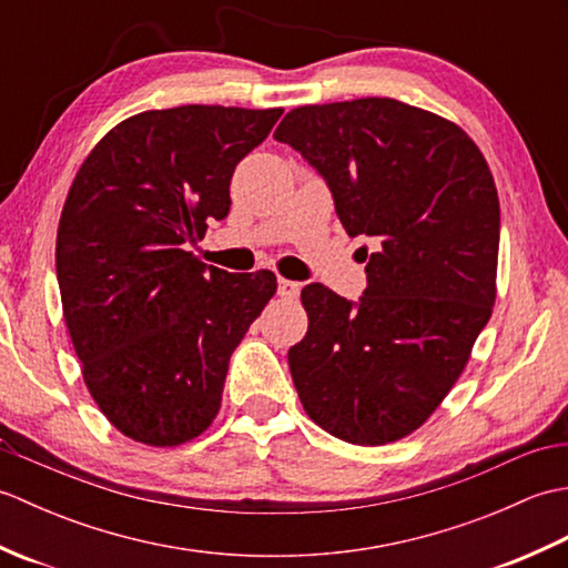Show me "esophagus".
<instances>
[{
    "label": "esophagus",
    "instance_id": "1",
    "mask_svg": "<svg viewBox=\"0 0 568 568\" xmlns=\"http://www.w3.org/2000/svg\"><path fill=\"white\" fill-rule=\"evenodd\" d=\"M277 295H281L283 300H295L300 295V283L281 277V281H277Z\"/></svg>",
    "mask_w": 568,
    "mask_h": 568
}]
</instances>
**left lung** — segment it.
Listing matches in <instances>:
<instances>
[{
    "mask_svg": "<svg viewBox=\"0 0 568 568\" xmlns=\"http://www.w3.org/2000/svg\"><path fill=\"white\" fill-rule=\"evenodd\" d=\"M273 136L324 178L348 236L376 239L356 303L305 285L310 327L287 352L300 403L348 444L403 439L462 376L496 303L488 163L456 124L390 98L297 106Z\"/></svg>",
    "mask_w": 568,
    "mask_h": 568,
    "instance_id": "obj_1",
    "label": "left lung"
}]
</instances>
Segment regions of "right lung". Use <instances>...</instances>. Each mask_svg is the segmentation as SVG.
Instances as JSON below:
<instances>
[{
	"mask_svg": "<svg viewBox=\"0 0 568 568\" xmlns=\"http://www.w3.org/2000/svg\"><path fill=\"white\" fill-rule=\"evenodd\" d=\"M281 114L143 112L72 180L55 244L65 324L90 395L131 439L178 446L212 425L229 358L275 293L271 271L226 273L187 246L229 214L236 163Z\"/></svg>",
	"mask_w": 568,
	"mask_h": 568,
	"instance_id": "1",
	"label": "right lung"
}]
</instances>
